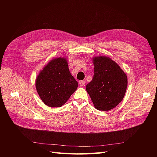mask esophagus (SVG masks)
<instances>
[{"label":"esophagus","mask_w":157,"mask_h":157,"mask_svg":"<svg viewBox=\"0 0 157 157\" xmlns=\"http://www.w3.org/2000/svg\"><path fill=\"white\" fill-rule=\"evenodd\" d=\"M85 83H86V82L84 81V80H80L79 81V85H80V86H81V87H83L84 85H85Z\"/></svg>","instance_id":"obj_1"}]
</instances>
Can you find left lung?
Here are the masks:
<instances>
[{
    "instance_id": "8db88e82",
    "label": "left lung",
    "mask_w": 157,
    "mask_h": 157,
    "mask_svg": "<svg viewBox=\"0 0 157 157\" xmlns=\"http://www.w3.org/2000/svg\"><path fill=\"white\" fill-rule=\"evenodd\" d=\"M92 62L94 75L86 85V91L95 108L107 111L117 107L124 98L128 86L127 76L109 57H94Z\"/></svg>"
}]
</instances>
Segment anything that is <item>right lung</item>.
I'll return each instance as SVG.
<instances>
[{"instance_id": "1", "label": "right lung", "mask_w": 157, "mask_h": 157, "mask_svg": "<svg viewBox=\"0 0 157 157\" xmlns=\"http://www.w3.org/2000/svg\"><path fill=\"white\" fill-rule=\"evenodd\" d=\"M71 74L66 58L52 59L40 71L35 80L38 94L50 107H59L67 102L78 87Z\"/></svg>"}]
</instances>
